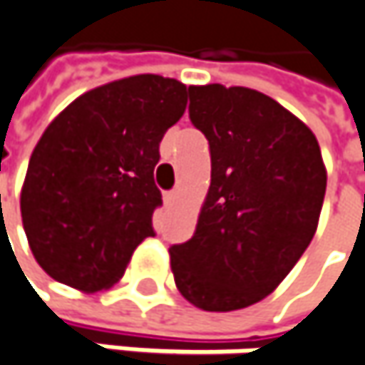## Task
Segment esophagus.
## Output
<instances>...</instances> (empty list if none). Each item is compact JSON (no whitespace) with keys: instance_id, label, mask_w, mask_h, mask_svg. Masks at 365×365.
<instances>
[{"instance_id":"obj_1","label":"esophagus","mask_w":365,"mask_h":365,"mask_svg":"<svg viewBox=\"0 0 365 365\" xmlns=\"http://www.w3.org/2000/svg\"><path fill=\"white\" fill-rule=\"evenodd\" d=\"M178 198H180V194H178V192H167V194H165V202L169 204V206L178 202Z\"/></svg>"}]
</instances>
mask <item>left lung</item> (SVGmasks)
<instances>
[{
	"label": "left lung",
	"mask_w": 365,
	"mask_h": 365,
	"mask_svg": "<svg viewBox=\"0 0 365 365\" xmlns=\"http://www.w3.org/2000/svg\"><path fill=\"white\" fill-rule=\"evenodd\" d=\"M190 119L210 144L196 233L169 247L175 285L206 312H233L281 285L316 233L327 167L310 128L246 86H190Z\"/></svg>",
	"instance_id": "left-lung-1"
}]
</instances>
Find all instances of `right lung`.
<instances>
[{"instance_id":"add662e5","label":"right lung","mask_w":365,"mask_h":365,"mask_svg":"<svg viewBox=\"0 0 365 365\" xmlns=\"http://www.w3.org/2000/svg\"><path fill=\"white\" fill-rule=\"evenodd\" d=\"M190 88L175 78L128 76L72 101L34 146L20 192L34 260L82 293L113 287L153 231L163 134Z\"/></svg>"}]
</instances>
